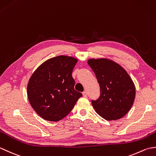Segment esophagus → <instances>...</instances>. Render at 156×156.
<instances>
[{
  "instance_id": "34e87169",
  "label": "esophagus",
  "mask_w": 156,
  "mask_h": 156,
  "mask_svg": "<svg viewBox=\"0 0 156 156\" xmlns=\"http://www.w3.org/2000/svg\"><path fill=\"white\" fill-rule=\"evenodd\" d=\"M82 95H83L84 97H87V92L86 91L83 92H82Z\"/></svg>"
}]
</instances>
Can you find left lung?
<instances>
[{"mask_svg":"<svg viewBox=\"0 0 156 156\" xmlns=\"http://www.w3.org/2000/svg\"><path fill=\"white\" fill-rule=\"evenodd\" d=\"M100 84L101 96L92 105L97 114L107 121L123 117L133 105L135 87L127 71L107 58L88 60Z\"/></svg>","mask_w":156,"mask_h":156,"instance_id":"left-lung-1","label":"left lung"}]
</instances>
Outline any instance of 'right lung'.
I'll return each mask as SVG.
<instances>
[{"label":"right lung","instance_id":"1","mask_svg":"<svg viewBox=\"0 0 156 156\" xmlns=\"http://www.w3.org/2000/svg\"><path fill=\"white\" fill-rule=\"evenodd\" d=\"M78 59L58 55L48 59L33 73L27 84L29 103L38 115L56 122L67 116L82 94L74 90L72 73Z\"/></svg>","mask_w":156,"mask_h":156}]
</instances>
